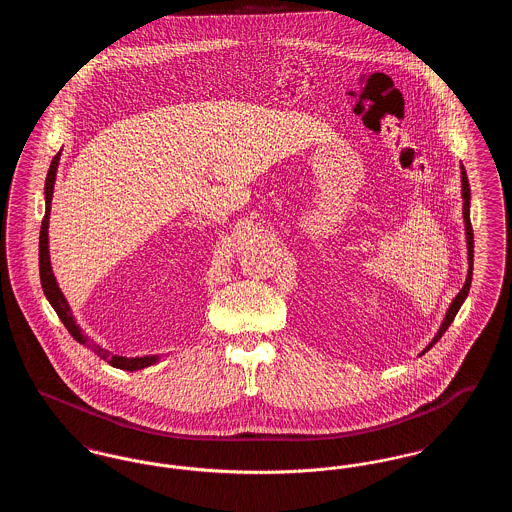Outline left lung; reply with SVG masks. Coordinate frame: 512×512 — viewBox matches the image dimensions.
<instances>
[{
	"instance_id": "8db88e82",
	"label": "left lung",
	"mask_w": 512,
	"mask_h": 512,
	"mask_svg": "<svg viewBox=\"0 0 512 512\" xmlns=\"http://www.w3.org/2000/svg\"><path fill=\"white\" fill-rule=\"evenodd\" d=\"M463 174V215H464V226H466V245H468V276H466V282H464L463 290L459 292V295L453 299V303H451V307H449V311H447V315H445V320H443V324H441V328H439L438 334H436V338L432 340V343L424 349V351H428L436 341L445 334V330L449 328V324L455 320L457 317V313H459V309H461V305H463L464 299H466V295H468V290H470V284H472V265H474V232H472V224H470V186H468V178H466V172H461Z\"/></svg>"
}]
</instances>
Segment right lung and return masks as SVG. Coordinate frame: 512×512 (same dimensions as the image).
<instances>
[{"label":"right lung","instance_id":"1","mask_svg":"<svg viewBox=\"0 0 512 512\" xmlns=\"http://www.w3.org/2000/svg\"><path fill=\"white\" fill-rule=\"evenodd\" d=\"M57 165H59V153L53 157L51 165H49L48 176H46V215L42 220V228H40V282H42V288L44 293L48 297L51 307L55 309L57 317L61 318V322L65 324V328L69 330V334L73 336L74 340L84 343L86 347H90L99 359L107 361L109 365L115 366V368H121V370H140V368H146L151 366L153 363H157V355H147V357H121V355H113L111 351L107 349H101L96 343L88 340V336L82 334V330L78 328V324L74 322L73 313H71V307L67 303V299L63 297V293L59 290L57 282H55V276H53V270L49 265V249H48V224H49V209H51V195H53V184H55V172H57Z\"/></svg>","mask_w":512,"mask_h":512}]
</instances>
